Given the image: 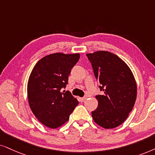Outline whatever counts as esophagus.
Wrapping results in <instances>:
<instances>
[{
  "mask_svg": "<svg viewBox=\"0 0 155 155\" xmlns=\"http://www.w3.org/2000/svg\"><path fill=\"white\" fill-rule=\"evenodd\" d=\"M86 99H87V97L84 96V97H82V98H80V100H81V102H84L86 100Z\"/></svg>",
  "mask_w": 155,
  "mask_h": 155,
  "instance_id": "esophagus-1",
  "label": "esophagus"
}]
</instances>
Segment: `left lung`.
Instances as JSON below:
<instances>
[{
	"instance_id": "8db88e82",
	"label": "left lung",
	"mask_w": 155,
	"mask_h": 155,
	"mask_svg": "<svg viewBox=\"0 0 155 155\" xmlns=\"http://www.w3.org/2000/svg\"><path fill=\"white\" fill-rule=\"evenodd\" d=\"M86 56L101 84L98 88L104 92L96 96L98 105L91 112L93 119L104 128H114L126 120L135 105L137 97L135 78L128 66L109 51H98Z\"/></svg>"
}]
</instances>
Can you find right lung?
Here are the masks:
<instances>
[{"label":"right lung","instance_id":"obj_1","mask_svg":"<svg viewBox=\"0 0 155 155\" xmlns=\"http://www.w3.org/2000/svg\"><path fill=\"white\" fill-rule=\"evenodd\" d=\"M79 58V54H51L41 59L33 68L28 84L29 105L45 126L57 128L64 124L79 104L71 93L62 89Z\"/></svg>","mask_w":155,"mask_h":155}]
</instances>
